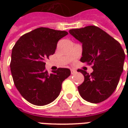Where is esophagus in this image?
I'll list each match as a JSON object with an SVG mask.
<instances>
[{
  "label": "esophagus",
  "mask_w": 128,
  "mask_h": 128,
  "mask_svg": "<svg viewBox=\"0 0 128 128\" xmlns=\"http://www.w3.org/2000/svg\"><path fill=\"white\" fill-rule=\"evenodd\" d=\"M70 72H71V74H72V75H73V74H75V72H77V71H76V70L74 69H71L70 70Z\"/></svg>",
  "instance_id": "1"
}]
</instances>
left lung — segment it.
Wrapping results in <instances>:
<instances>
[{
	"label": "left lung",
	"mask_w": 128,
	"mask_h": 128,
	"mask_svg": "<svg viewBox=\"0 0 128 128\" xmlns=\"http://www.w3.org/2000/svg\"><path fill=\"white\" fill-rule=\"evenodd\" d=\"M69 33L82 44L80 61L92 64L93 72L90 74L78 70L84 76V82L78 87L79 93L90 103L104 101L118 85L124 70V50L119 42L97 26L70 29Z\"/></svg>",
	"instance_id": "obj_1"
}]
</instances>
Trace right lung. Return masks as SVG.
<instances>
[{"label": "right lung", "mask_w": 128, "mask_h": 128, "mask_svg": "<svg viewBox=\"0 0 128 128\" xmlns=\"http://www.w3.org/2000/svg\"><path fill=\"white\" fill-rule=\"evenodd\" d=\"M66 35L65 31L40 27L22 36L13 47L10 63L13 80L21 95L32 104L53 102L61 92L63 81L70 75V70L64 68L48 74L44 62Z\"/></svg>", "instance_id": "1"}]
</instances>
